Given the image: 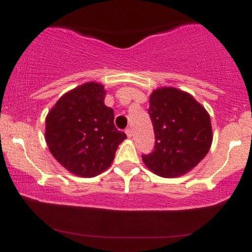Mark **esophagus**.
I'll list each match as a JSON object with an SVG mask.
<instances>
[{
	"mask_svg": "<svg viewBox=\"0 0 252 252\" xmlns=\"http://www.w3.org/2000/svg\"><path fill=\"white\" fill-rule=\"evenodd\" d=\"M126 136H128V137L130 138L132 136V130L130 129V128H126Z\"/></svg>",
	"mask_w": 252,
	"mask_h": 252,
	"instance_id": "34e87169",
	"label": "esophagus"
}]
</instances>
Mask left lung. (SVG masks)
Returning a JSON list of instances; mask_svg holds the SVG:
<instances>
[{"mask_svg": "<svg viewBox=\"0 0 252 252\" xmlns=\"http://www.w3.org/2000/svg\"><path fill=\"white\" fill-rule=\"evenodd\" d=\"M148 114L155 134L152 153L144 164L163 178H178L193 169L212 143L210 115L187 92L174 88L153 91Z\"/></svg>", "mask_w": 252, "mask_h": 252, "instance_id": "1", "label": "left lung"}]
</instances>
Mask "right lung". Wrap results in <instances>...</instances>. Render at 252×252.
<instances>
[{
  "mask_svg": "<svg viewBox=\"0 0 252 252\" xmlns=\"http://www.w3.org/2000/svg\"><path fill=\"white\" fill-rule=\"evenodd\" d=\"M102 84L85 83L60 97L46 117L45 137L52 155L68 172L94 178L108 169L126 135L104 104Z\"/></svg>",
  "mask_w": 252,
  "mask_h": 252,
  "instance_id": "right-lung-1",
  "label": "right lung"
}]
</instances>
